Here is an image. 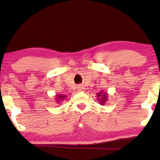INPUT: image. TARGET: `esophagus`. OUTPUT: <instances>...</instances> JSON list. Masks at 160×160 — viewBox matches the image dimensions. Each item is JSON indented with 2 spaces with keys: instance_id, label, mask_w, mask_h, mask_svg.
Here are the masks:
<instances>
[{
  "instance_id": "esophagus-1",
  "label": "esophagus",
  "mask_w": 160,
  "mask_h": 160,
  "mask_svg": "<svg viewBox=\"0 0 160 160\" xmlns=\"http://www.w3.org/2000/svg\"><path fill=\"white\" fill-rule=\"evenodd\" d=\"M85 88H84V87H83V85L80 84V85L77 86V90H78L79 91H82V90H83Z\"/></svg>"
}]
</instances>
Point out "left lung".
<instances>
[{"instance_id":"obj_1","label":"left lung","mask_w":160,"mask_h":160,"mask_svg":"<svg viewBox=\"0 0 160 160\" xmlns=\"http://www.w3.org/2000/svg\"><path fill=\"white\" fill-rule=\"evenodd\" d=\"M101 95L102 97H100V98H99V100H100V103L101 104H104V102L107 100V94H102V93H99L98 94H97V97H100V96Z\"/></svg>"}]
</instances>
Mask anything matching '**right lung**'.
<instances>
[{"label": "right lung", "mask_w": 160, "mask_h": 160, "mask_svg": "<svg viewBox=\"0 0 160 160\" xmlns=\"http://www.w3.org/2000/svg\"><path fill=\"white\" fill-rule=\"evenodd\" d=\"M58 97L59 100H62V99L65 98V96H63V95H59V96H58Z\"/></svg>", "instance_id": "right-lung-1"}]
</instances>
